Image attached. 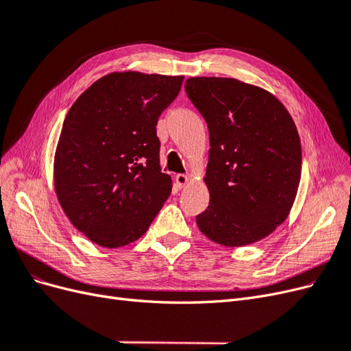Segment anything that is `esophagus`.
Listing matches in <instances>:
<instances>
[{
    "instance_id": "34e87169",
    "label": "esophagus",
    "mask_w": 351,
    "mask_h": 351,
    "mask_svg": "<svg viewBox=\"0 0 351 351\" xmlns=\"http://www.w3.org/2000/svg\"><path fill=\"white\" fill-rule=\"evenodd\" d=\"M176 183L178 187H184L189 183V177L186 174H177L176 176Z\"/></svg>"
}]
</instances>
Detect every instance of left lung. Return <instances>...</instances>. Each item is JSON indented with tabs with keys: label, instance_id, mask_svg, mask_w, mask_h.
I'll use <instances>...</instances> for the list:
<instances>
[{
	"label": "left lung",
	"instance_id": "1",
	"mask_svg": "<svg viewBox=\"0 0 351 351\" xmlns=\"http://www.w3.org/2000/svg\"><path fill=\"white\" fill-rule=\"evenodd\" d=\"M184 89L209 130L210 199L199 230L227 247L265 239L289 217L300 183L290 112L268 90L231 77H190Z\"/></svg>",
	"mask_w": 351,
	"mask_h": 351
}]
</instances>
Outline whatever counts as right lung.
Instances as JSON below:
<instances>
[{"mask_svg": "<svg viewBox=\"0 0 351 351\" xmlns=\"http://www.w3.org/2000/svg\"><path fill=\"white\" fill-rule=\"evenodd\" d=\"M183 76L114 71L71 105L54 156L57 199L90 241L114 249L141 239L173 180L161 173L156 123Z\"/></svg>", "mask_w": 351, "mask_h": 351, "instance_id": "obj_1", "label": "right lung"}]
</instances>
